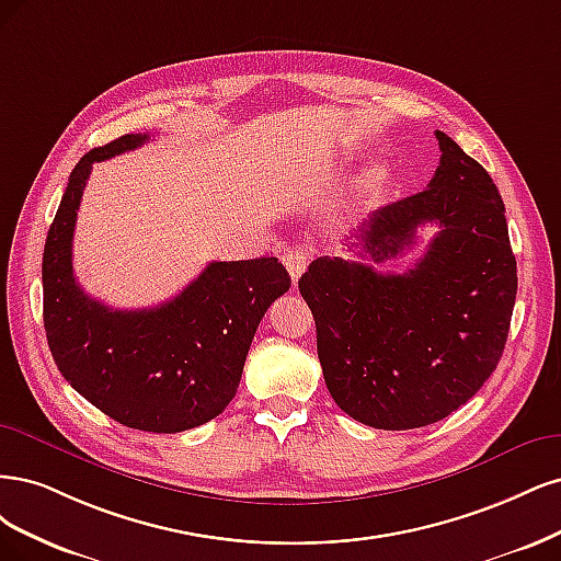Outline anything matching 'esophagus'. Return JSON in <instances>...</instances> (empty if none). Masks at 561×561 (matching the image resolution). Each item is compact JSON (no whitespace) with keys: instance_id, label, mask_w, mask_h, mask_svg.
<instances>
[{"instance_id":"esophagus-1","label":"esophagus","mask_w":561,"mask_h":561,"mask_svg":"<svg viewBox=\"0 0 561 561\" xmlns=\"http://www.w3.org/2000/svg\"><path fill=\"white\" fill-rule=\"evenodd\" d=\"M310 259H312V249H307L305 244L294 247V249H286L284 265H286V270H288V275H291L294 284H296V282L300 279V275L305 273V267H307V263H310Z\"/></svg>"}]
</instances>
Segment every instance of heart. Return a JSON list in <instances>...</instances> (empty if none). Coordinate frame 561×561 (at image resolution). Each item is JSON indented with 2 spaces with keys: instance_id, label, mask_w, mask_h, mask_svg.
Instances as JSON below:
<instances>
[{
  "instance_id": "1",
  "label": "heart",
  "mask_w": 561,
  "mask_h": 561,
  "mask_svg": "<svg viewBox=\"0 0 561 561\" xmlns=\"http://www.w3.org/2000/svg\"><path fill=\"white\" fill-rule=\"evenodd\" d=\"M389 179V170L385 165H373L358 182V193L360 195H373L375 191L382 188Z\"/></svg>"
}]
</instances>
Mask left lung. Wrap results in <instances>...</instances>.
<instances>
[{"mask_svg": "<svg viewBox=\"0 0 561 561\" xmlns=\"http://www.w3.org/2000/svg\"><path fill=\"white\" fill-rule=\"evenodd\" d=\"M436 137L440 165L428 186L356 230L354 247L385 263L414 244L420 226L436 224L414 267L385 275L321 256L298 282L333 401L373 428L440 422L478 393L508 340L517 263L503 201L478 160Z\"/></svg>", "mask_w": 561, "mask_h": 561, "instance_id": "left-lung-1", "label": "left lung"}]
</instances>
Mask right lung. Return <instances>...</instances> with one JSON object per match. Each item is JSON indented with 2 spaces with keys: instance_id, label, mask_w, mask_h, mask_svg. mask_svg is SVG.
I'll list each match as a JSON object with an SVG mask.
<instances>
[{
  "instance_id": "1",
  "label": "right lung",
  "mask_w": 561,
  "mask_h": 561,
  "mask_svg": "<svg viewBox=\"0 0 561 561\" xmlns=\"http://www.w3.org/2000/svg\"><path fill=\"white\" fill-rule=\"evenodd\" d=\"M144 141L149 135H123L71 170L44 247V329L58 370L85 401L123 426L179 433L232 401L259 323L291 277L277 259L214 261L182 294L149 310H112L90 298L71 267L85 182L93 162Z\"/></svg>"
}]
</instances>
